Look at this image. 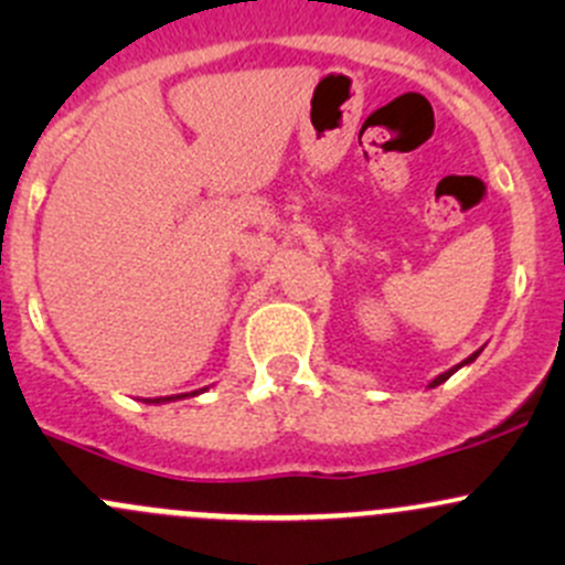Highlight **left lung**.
Here are the masks:
<instances>
[{
  "mask_svg": "<svg viewBox=\"0 0 565 565\" xmlns=\"http://www.w3.org/2000/svg\"><path fill=\"white\" fill-rule=\"evenodd\" d=\"M481 350H483V347H481ZM481 350H476V352H472V355H470V358H465V361H461V363H457V366H454V369H448V372L437 374V377H435V380H431V383H429V388H437V385H443V383H446V380H448V377H451V374H454V372H459V369H461V366H470V363H472V361H476V358H478V355H481Z\"/></svg>",
  "mask_w": 565,
  "mask_h": 565,
  "instance_id": "1",
  "label": "left lung"
}]
</instances>
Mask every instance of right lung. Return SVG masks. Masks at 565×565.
<instances>
[{"instance_id": "add662e5", "label": "right lung", "mask_w": 565, "mask_h": 565, "mask_svg": "<svg viewBox=\"0 0 565 565\" xmlns=\"http://www.w3.org/2000/svg\"><path fill=\"white\" fill-rule=\"evenodd\" d=\"M204 391V388H202ZM202 391H193V393H182V396H161V398H152L150 404H167V402H177V398H185V396H196Z\"/></svg>"}]
</instances>
